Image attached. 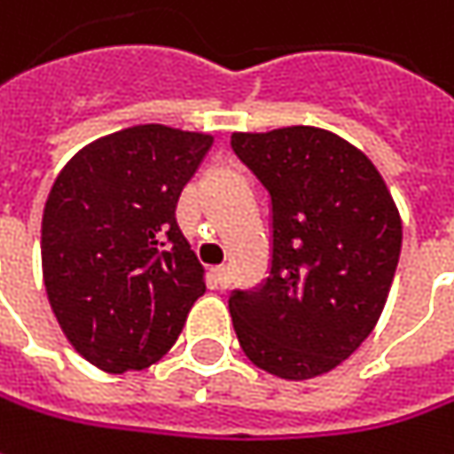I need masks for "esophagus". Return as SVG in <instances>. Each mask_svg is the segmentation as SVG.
Segmentation results:
<instances>
[{"label": "esophagus", "mask_w": 454, "mask_h": 454, "mask_svg": "<svg viewBox=\"0 0 454 454\" xmlns=\"http://www.w3.org/2000/svg\"><path fill=\"white\" fill-rule=\"evenodd\" d=\"M213 277H215V285L223 286V289L231 285V269L228 266H215L213 269Z\"/></svg>", "instance_id": "esophagus-1"}]
</instances>
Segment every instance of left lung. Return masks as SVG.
Masks as SVG:
<instances>
[{"instance_id": "left-lung-1", "label": "left lung", "mask_w": 454, "mask_h": 454, "mask_svg": "<svg viewBox=\"0 0 454 454\" xmlns=\"http://www.w3.org/2000/svg\"><path fill=\"white\" fill-rule=\"evenodd\" d=\"M271 198V269L228 300L247 358L286 381L340 365L371 335L402 254V218L358 147L317 127L231 134Z\"/></svg>"}]
</instances>
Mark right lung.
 I'll use <instances>...</instances> for the list:
<instances>
[{
  "mask_svg": "<svg viewBox=\"0 0 454 454\" xmlns=\"http://www.w3.org/2000/svg\"><path fill=\"white\" fill-rule=\"evenodd\" d=\"M210 134L139 124L73 154L43 213V279L68 343L106 373L157 364L206 292L175 221Z\"/></svg>",
  "mask_w": 454,
  "mask_h": 454,
  "instance_id": "1",
  "label": "right lung"
}]
</instances>
